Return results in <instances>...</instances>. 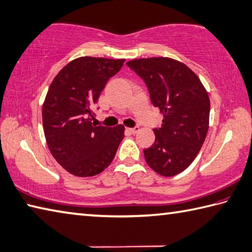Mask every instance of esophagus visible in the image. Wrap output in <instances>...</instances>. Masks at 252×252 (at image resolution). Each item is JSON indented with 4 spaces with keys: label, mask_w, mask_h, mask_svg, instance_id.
<instances>
[{
    "label": "esophagus",
    "mask_w": 252,
    "mask_h": 252,
    "mask_svg": "<svg viewBox=\"0 0 252 252\" xmlns=\"http://www.w3.org/2000/svg\"><path fill=\"white\" fill-rule=\"evenodd\" d=\"M126 130L129 132V134H137V132L139 131V127L138 126H135V127H132V128H126Z\"/></svg>",
    "instance_id": "esophagus-1"
}]
</instances>
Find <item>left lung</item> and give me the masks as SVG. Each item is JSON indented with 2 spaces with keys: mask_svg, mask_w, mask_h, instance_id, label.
Returning <instances> with one entry per match:
<instances>
[{
  "mask_svg": "<svg viewBox=\"0 0 252 252\" xmlns=\"http://www.w3.org/2000/svg\"><path fill=\"white\" fill-rule=\"evenodd\" d=\"M126 64L142 79L153 105L163 114L162 125L154 129V145L144 149L146 162L163 177L177 175L205 141L211 105L206 90L191 69L174 59L155 57Z\"/></svg>",
  "mask_w": 252,
  "mask_h": 252,
  "instance_id": "1",
  "label": "left lung"
}]
</instances>
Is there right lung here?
Segmentation results:
<instances>
[{
	"label": "right lung",
	"mask_w": 252,
	"mask_h": 252,
	"mask_svg": "<svg viewBox=\"0 0 252 252\" xmlns=\"http://www.w3.org/2000/svg\"><path fill=\"white\" fill-rule=\"evenodd\" d=\"M124 59L81 57L69 63L51 82L42 106L47 145L61 167L77 177L106 169L124 138L123 125L92 123L93 107Z\"/></svg>",
	"instance_id": "add662e5"
}]
</instances>
